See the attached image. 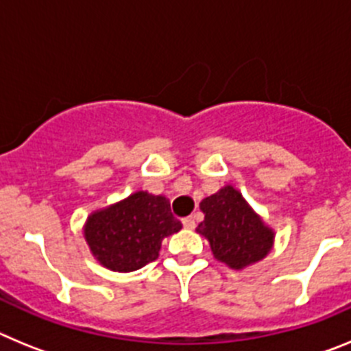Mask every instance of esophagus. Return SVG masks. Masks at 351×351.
<instances>
[{
	"mask_svg": "<svg viewBox=\"0 0 351 351\" xmlns=\"http://www.w3.org/2000/svg\"><path fill=\"white\" fill-rule=\"evenodd\" d=\"M182 225H184V228H188V230H193L195 226H197V223H195V218L188 216V218H182Z\"/></svg>",
	"mask_w": 351,
	"mask_h": 351,
	"instance_id": "1",
	"label": "esophagus"
}]
</instances>
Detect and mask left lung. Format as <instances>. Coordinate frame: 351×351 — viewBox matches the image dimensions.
<instances>
[{"mask_svg":"<svg viewBox=\"0 0 351 351\" xmlns=\"http://www.w3.org/2000/svg\"><path fill=\"white\" fill-rule=\"evenodd\" d=\"M200 209L206 218L197 232L209 239L214 256L228 267L243 269L271 251L274 234L232 186L204 198Z\"/></svg>","mask_w":351,"mask_h":351,"instance_id":"1","label":"left lung"}]
</instances>
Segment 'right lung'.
I'll use <instances>...</instances> for the list:
<instances>
[{"label":"right lung","mask_w":351,"mask_h":351,"mask_svg":"<svg viewBox=\"0 0 351 351\" xmlns=\"http://www.w3.org/2000/svg\"><path fill=\"white\" fill-rule=\"evenodd\" d=\"M181 226L165 197L137 191L117 206L91 214L84 235L101 265L132 272L154 262L161 239Z\"/></svg>","instance_id":"add662e5"}]
</instances>
